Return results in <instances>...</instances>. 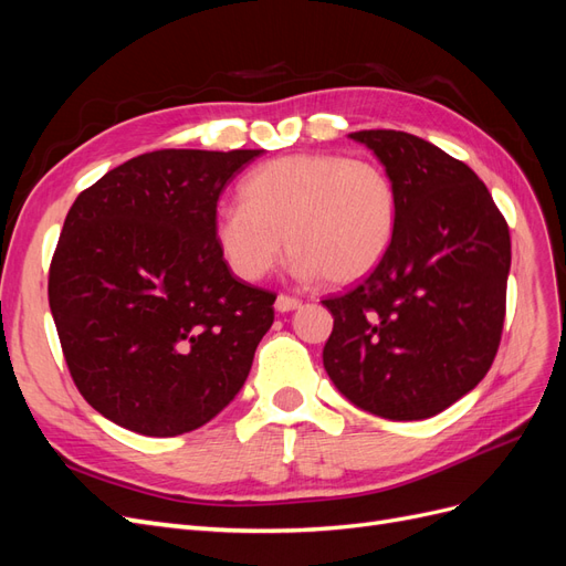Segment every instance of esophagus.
I'll return each mask as SVG.
<instances>
[{
  "label": "esophagus",
  "instance_id": "esophagus-1",
  "mask_svg": "<svg viewBox=\"0 0 566 566\" xmlns=\"http://www.w3.org/2000/svg\"><path fill=\"white\" fill-rule=\"evenodd\" d=\"M300 306H302V302L297 297H290V295H279L276 297V312H281V314L295 312V310H300Z\"/></svg>",
  "mask_w": 566,
  "mask_h": 566
}]
</instances>
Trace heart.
<instances>
[{
    "label": "heart",
    "instance_id": "heart-1",
    "mask_svg": "<svg viewBox=\"0 0 566 566\" xmlns=\"http://www.w3.org/2000/svg\"><path fill=\"white\" fill-rule=\"evenodd\" d=\"M241 205H221L214 243L235 276L260 281L287 250L300 279H366L397 231V188L385 169L337 153H290L243 179Z\"/></svg>",
    "mask_w": 566,
    "mask_h": 566
}]
</instances>
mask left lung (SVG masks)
Segmentation results:
<instances>
[{
	"label": "left lung",
	"instance_id": "1",
	"mask_svg": "<svg viewBox=\"0 0 566 566\" xmlns=\"http://www.w3.org/2000/svg\"><path fill=\"white\" fill-rule=\"evenodd\" d=\"M397 188L385 260L323 300L333 333L323 366L342 397L387 420H424L465 397L499 352L510 231L484 181L420 136L364 129Z\"/></svg>",
	"mask_w": 566,
	"mask_h": 566
}]
</instances>
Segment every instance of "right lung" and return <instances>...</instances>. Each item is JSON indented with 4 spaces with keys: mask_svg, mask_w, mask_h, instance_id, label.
<instances>
[{
    "mask_svg": "<svg viewBox=\"0 0 566 566\" xmlns=\"http://www.w3.org/2000/svg\"><path fill=\"white\" fill-rule=\"evenodd\" d=\"M262 153H144L63 221L51 316L80 394L125 430H198L248 380L276 295L233 276L212 227L219 193Z\"/></svg>",
    "mask_w": 566,
    "mask_h": 566,
    "instance_id": "right-lung-1",
    "label": "right lung"
}]
</instances>
